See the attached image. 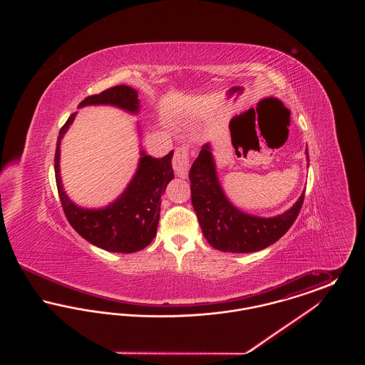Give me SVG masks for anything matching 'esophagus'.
Returning a JSON list of instances; mask_svg holds the SVG:
<instances>
[{
    "instance_id": "esophagus-1",
    "label": "esophagus",
    "mask_w": 365,
    "mask_h": 365,
    "mask_svg": "<svg viewBox=\"0 0 365 365\" xmlns=\"http://www.w3.org/2000/svg\"><path fill=\"white\" fill-rule=\"evenodd\" d=\"M173 167H174L175 174L182 178H186L189 174L190 168V157H189V150L185 145L176 148L175 150L174 160H173Z\"/></svg>"
}]
</instances>
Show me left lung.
I'll list each match as a JSON object with an SVG mask.
<instances>
[{
  "label": "left lung",
  "mask_w": 365,
  "mask_h": 365,
  "mask_svg": "<svg viewBox=\"0 0 365 365\" xmlns=\"http://www.w3.org/2000/svg\"><path fill=\"white\" fill-rule=\"evenodd\" d=\"M305 155L308 157V150ZM189 178L192 208L205 240L212 247L230 253H252L277 242L293 226L305 195L302 192L292 208L274 217L245 213L223 191L210 143H205L194 160Z\"/></svg>",
  "instance_id": "8db88e82"
}]
</instances>
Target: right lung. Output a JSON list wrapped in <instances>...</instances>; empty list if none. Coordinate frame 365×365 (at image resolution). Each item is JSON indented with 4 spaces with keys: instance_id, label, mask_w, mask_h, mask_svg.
I'll use <instances>...</instances> for the list:
<instances>
[{
    "instance_id": "1",
    "label": "right lung",
    "mask_w": 365,
    "mask_h": 365,
    "mask_svg": "<svg viewBox=\"0 0 365 365\" xmlns=\"http://www.w3.org/2000/svg\"><path fill=\"white\" fill-rule=\"evenodd\" d=\"M88 105H110L128 113H138V93L133 87L119 85L85 98L78 108ZM76 112L61 127L54 155V174L60 201L73 230L104 250L113 253H134L145 249L156 237L161 195L174 179L171 160L174 152L161 158L140 150L138 168L122 194L104 208H82L71 201L63 187L60 175L61 139L75 120Z\"/></svg>"
}]
</instances>
